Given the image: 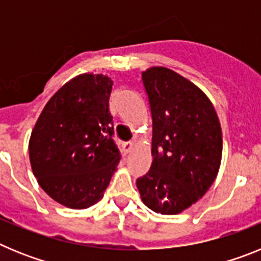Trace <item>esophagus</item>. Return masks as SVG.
I'll list each match as a JSON object with an SVG mask.
<instances>
[{
	"label": "esophagus",
	"mask_w": 261,
	"mask_h": 261,
	"mask_svg": "<svg viewBox=\"0 0 261 261\" xmlns=\"http://www.w3.org/2000/svg\"><path fill=\"white\" fill-rule=\"evenodd\" d=\"M124 150L126 151V153H130V151L133 150V146H135V144H133V141H128V142H124Z\"/></svg>",
	"instance_id": "1"
}]
</instances>
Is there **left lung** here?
Returning <instances> with one entry per match:
<instances>
[{"instance_id":"obj_1","label":"left lung","mask_w":261,"mask_h":261,"mask_svg":"<svg viewBox=\"0 0 261 261\" xmlns=\"http://www.w3.org/2000/svg\"><path fill=\"white\" fill-rule=\"evenodd\" d=\"M142 82L153 119V162L136 184L147 208L179 214L216 180L222 158L220 120L204 91L171 69H146Z\"/></svg>"}]
</instances>
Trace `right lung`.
I'll return each instance as SVG.
<instances>
[{
	"label": "right lung",
	"instance_id": "obj_1",
	"mask_svg": "<svg viewBox=\"0 0 261 261\" xmlns=\"http://www.w3.org/2000/svg\"><path fill=\"white\" fill-rule=\"evenodd\" d=\"M112 85L103 74L71 78L48 100L32 129V172L44 192L66 208L96 204L117 170L108 103Z\"/></svg>",
	"mask_w": 261,
	"mask_h": 261
}]
</instances>
